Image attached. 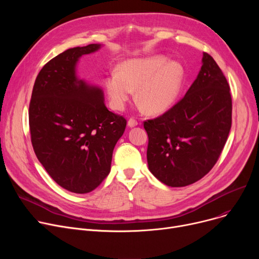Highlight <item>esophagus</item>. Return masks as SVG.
<instances>
[{
  "mask_svg": "<svg viewBox=\"0 0 259 259\" xmlns=\"http://www.w3.org/2000/svg\"><path fill=\"white\" fill-rule=\"evenodd\" d=\"M128 127L129 128H133V127H135V126H138V121L135 120L134 118H130L129 120H128Z\"/></svg>",
  "mask_w": 259,
  "mask_h": 259,
  "instance_id": "34e87169",
  "label": "esophagus"
}]
</instances>
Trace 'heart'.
I'll list each match as a JSON object with an SVG mask.
<instances>
[{"label":"heart","mask_w":259,"mask_h":259,"mask_svg":"<svg viewBox=\"0 0 259 259\" xmlns=\"http://www.w3.org/2000/svg\"><path fill=\"white\" fill-rule=\"evenodd\" d=\"M183 66L157 56L133 59L113 70L106 78V90L111 107L122 110L137 89V100L150 113L164 112L174 104L181 91Z\"/></svg>","instance_id":"heart-1"}]
</instances>
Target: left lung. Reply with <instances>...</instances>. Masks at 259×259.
I'll return each instance as SVG.
<instances>
[{
	"label": "left lung",
	"instance_id": "1",
	"mask_svg": "<svg viewBox=\"0 0 259 259\" xmlns=\"http://www.w3.org/2000/svg\"><path fill=\"white\" fill-rule=\"evenodd\" d=\"M181 100L169 111L144 122L150 172L169 187H185L216 164L232 121V100L226 76L210 54Z\"/></svg>",
	"mask_w": 259,
	"mask_h": 259
}]
</instances>
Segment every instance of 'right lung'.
<instances>
[{
  "mask_svg": "<svg viewBox=\"0 0 259 259\" xmlns=\"http://www.w3.org/2000/svg\"><path fill=\"white\" fill-rule=\"evenodd\" d=\"M101 44L67 49L36 76L29 105L34 153L51 179L68 191L91 192L110 172L126 119L109 111L104 91L76 72L79 59Z\"/></svg>",
  "mask_w": 259,
  "mask_h": 259,
  "instance_id": "add662e5",
  "label": "right lung"
}]
</instances>
